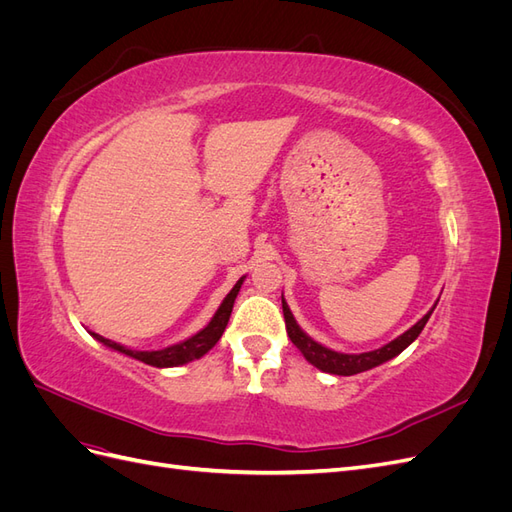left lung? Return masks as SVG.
<instances>
[{"instance_id":"obj_1","label":"left lung","mask_w":512,"mask_h":512,"mask_svg":"<svg viewBox=\"0 0 512 512\" xmlns=\"http://www.w3.org/2000/svg\"><path fill=\"white\" fill-rule=\"evenodd\" d=\"M436 305H438V301H436ZM436 305L431 307V312L436 309ZM282 309H284V320H286V331H288L290 342L299 348V352L314 367H318L320 371H327V374H335V376H354V374H361V371L374 369L386 361H391L393 356L404 352L414 342V339L421 335V331L425 329V324L431 316V312H427L404 335H399L397 339H393V342H389L378 350H369V352H361V354H346V352H335L327 346H322V344L314 342V339L307 333H303L297 320H294L284 297H282Z\"/></svg>"}]
</instances>
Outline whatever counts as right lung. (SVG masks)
Listing matches in <instances>:
<instances>
[{"mask_svg": "<svg viewBox=\"0 0 512 512\" xmlns=\"http://www.w3.org/2000/svg\"><path fill=\"white\" fill-rule=\"evenodd\" d=\"M243 280H245V275L241 277V280L235 286H232V290L226 294V299L218 307V312L213 314L211 322L207 324L203 331H198L196 335L188 337V339H185V342H179L175 346H168V348H162V350H151V352L149 350H130V348L121 346L117 342H111V339H106V337H102L98 333H91V335H94L98 342H102L104 346L113 348V350L126 354V356H132V359L143 361V363L153 365V367L185 365V363H190L194 359H200V356L207 354L215 344L220 342V337H222V333L226 329L230 312H232V305H235V299H237V294L241 290Z\"/></svg>", "mask_w": 512, "mask_h": 512, "instance_id": "1", "label": "right lung"}]
</instances>
